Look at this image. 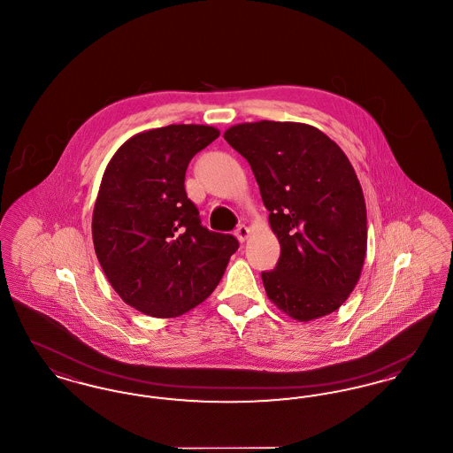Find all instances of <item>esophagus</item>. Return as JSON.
Returning a JSON list of instances; mask_svg holds the SVG:
<instances>
[{
    "mask_svg": "<svg viewBox=\"0 0 453 453\" xmlns=\"http://www.w3.org/2000/svg\"><path fill=\"white\" fill-rule=\"evenodd\" d=\"M234 234H236L237 239L241 241V242H244L248 236H250V229L244 226V224H239L236 227V231H234Z\"/></svg>",
    "mask_w": 453,
    "mask_h": 453,
    "instance_id": "obj_1",
    "label": "esophagus"
}]
</instances>
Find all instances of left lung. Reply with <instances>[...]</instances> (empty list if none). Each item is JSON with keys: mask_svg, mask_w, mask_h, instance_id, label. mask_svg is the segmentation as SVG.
I'll return each mask as SVG.
<instances>
[{"mask_svg": "<svg viewBox=\"0 0 453 453\" xmlns=\"http://www.w3.org/2000/svg\"><path fill=\"white\" fill-rule=\"evenodd\" d=\"M251 166L280 258L261 279L268 299L297 321L331 314L360 279L366 209L345 152L316 127L261 120L226 130Z\"/></svg>", "mask_w": 453, "mask_h": 453, "instance_id": "obj_1", "label": "left lung"}]
</instances>
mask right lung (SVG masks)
Masks as SVG:
<instances>
[{"instance_id": "right-lung-1", "label": "right lung", "mask_w": 453, "mask_h": 453, "mask_svg": "<svg viewBox=\"0 0 453 453\" xmlns=\"http://www.w3.org/2000/svg\"><path fill=\"white\" fill-rule=\"evenodd\" d=\"M219 137L209 126H168L130 137L105 170L93 211V244L110 285L134 309L176 318L205 301L239 248L209 231L185 192L196 152Z\"/></svg>"}]
</instances>
